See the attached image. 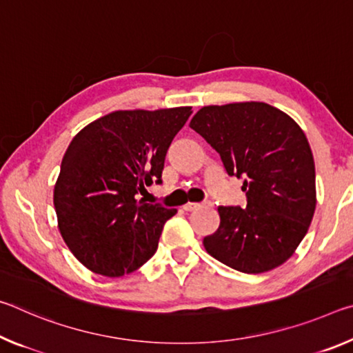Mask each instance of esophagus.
Wrapping results in <instances>:
<instances>
[{"instance_id": "esophagus-1", "label": "esophagus", "mask_w": 353, "mask_h": 353, "mask_svg": "<svg viewBox=\"0 0 353 353\" xmlns=\"http://www.w3.org/2000/svg\"><path fill=\"white\" fill-rule=\"evenodd\" d=\"M202 204H196V202H188V204H185L182 208L185 212H193V210H198V208H201Z\"/></svg>"}]
</instances>
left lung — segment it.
<instances>
[{"instance_id": "1", "label": "left lung", "mask_w": 353, "mask_h": 353, "mask_svg": "<svg viewBox=\"0 0 353 353\" xmlns=\"http://www.w3.org/2000/svg\"><path fill=\"white\" fill-rule=\"evenodd\" d=\"M190 128L221 155L229 176L243 177L248 204L218 207L219 227L204 238L213 259L246 274L290 259L316 208L314 160L299 124L266 103L207 105Z\"/></svg>"}]
</instances>
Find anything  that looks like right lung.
<instances>
[{
	"label": "right lung",
	"instance_id": "right-lung-1",
	"mask_svg": "<svg viewBox=\"0 0 353 353\" xmlns=\"http://www.w3.org/2000/svg\"><path fill=\"white\" fill-rule=\"evenodd\" d=\"M191 107L117 110L71 140L54 187L59 230L87 270L105 277L134 272L151 259L176 208L139 198L162 183L166 151Z\"/></svg>",
	"mask_w": 353,
	"mask_h": 353
}]
</instances>
